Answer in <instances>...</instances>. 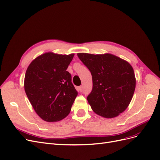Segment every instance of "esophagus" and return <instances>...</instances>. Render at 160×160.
I'll return each mask as SVG.
<instances>
[{
    "label": "esophagus",
    "mask_w": 160,
    "mask_h": 160,
    "mask_svg": "<svg viewBox=\"0 0 160 160\" xmlns=\"http://www.w3.org/2000/svg\"><path fill=\"white\" fill-rule=\"evenodd\" d=\"M78 89H79V92H82V91H83V87H82V86H79Z\"/></svg>",
    "instance_id": "34e87169"
}]
</instances>
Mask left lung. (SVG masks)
<instances>
[{"label":"left lung","mask_w":160,"mask_h":160,"mask_svg":"<svg viewBox=\"0 0 160 160\" xmlns=\"http://www.w3.org/2000/svg\"><path fill=\"white\" fill-rule=\"evenodd\" d=\"M77 56L92 75L93 88L87 99L94 112L105 118H113L123 112L135 89L132 65L109 53H77Z\"/></svg>","instance_id":"obj_1"}]
</instances>
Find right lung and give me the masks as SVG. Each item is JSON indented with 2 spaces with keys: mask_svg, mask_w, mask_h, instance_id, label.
Listing matches in <instances>:
<instances>
[{
  "mask_svg": "<svg viewBox=\"0 0 160 160\" xmlns=\"http://www.w3.org/2000/svg\"><path fill=\"white\" fill-rule=\"evenodd\" d=\"M73 57L46 52L34 59L27 69L25 93L37 114L47 122L66 118L78 94L67 71Z\"/></svg>",
  "mask_w": 160,
  "mask_h": 160,
  "instance_id": "add662e5",
  "label": "right lung"
}]
</instances>
